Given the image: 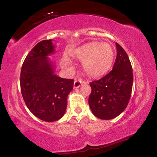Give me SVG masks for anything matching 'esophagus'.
<instances>
[{"label":"esophagus","mask_w":157,"mask_h":157,"mask_svg":"<svg viewBox=\"0 0 157 157\" xmlns=\"http://www.w3.org/2000/svg\"><path fill=\"white\" fill-rule=\"evenodd\" d=\"M82 83V81L81 80H75V82H74V89H78Z\"/></svg>","instance_id":"34e87169"}]
</instances>
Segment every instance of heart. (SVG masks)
Returning a JSON list of instances; mask_svg holds the SVG:
<instances>
[{
    "mask_svg": "<svg viewBox=\"0 0 157 157\" xmlns=\"http://www.w3.org/2000/svg\"><path fill=\"white\" fill-rule=\"evenodd\" d=\"M72 55L82 60V68L91 77H100L105 75L112 66L114 59V51L112 46L106 43L91 42L74 49ZM62 64L69 67L70 62L63 58Z\"/></svg>",
    "mask_w": 157,
    "mask_h": 157,
    "instance_id": "1",
    "label": "heart"
}]
</instances>
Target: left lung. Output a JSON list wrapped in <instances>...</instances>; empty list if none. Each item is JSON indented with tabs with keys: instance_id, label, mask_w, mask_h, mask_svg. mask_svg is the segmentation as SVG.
<instances>
[{
	"instance_id": "left-lung-1",
	"label": "left lung",
	"mask_w": 157,
	"mask_h": 157,
	"mask_svg": "<svg viewBox=\"0 0 157 157\" xmlns=\"http://www.w3.org/2000/svg\"><path fill=\"white\" fill-rule=\"evenodd\" d=\"M117 58L113 69L99 80L90 82L89 104L93 114L101 120H111L127 107L133 86V70L128 56L116 43Z\"/></svg>"
}]
</instances>
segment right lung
<instances>
[{"instance_id": "add662e5", "label": "right lung", "mask_w": 157, "mask_h": 157, "mask_svg": "<svg viewBox=\"0 0 157 157\" xmlns=\"http://www.w3.org/2000/svg\"><path fill=\"white\" fill-rule=\"evenodd\" d=\"M52 40L39 42L26 56L21 68V94L29 111L46 122L60 120L66 112L74 80L57 76L48 56L55 52Z\"/></svg>"}]
</instances>
